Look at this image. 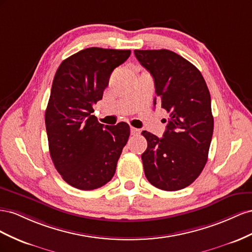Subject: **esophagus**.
I'll return each instance as SVG.
<instances>
[{"label": "esophagus", "mask_w": 252, "mask_h": 252, "mask_svg": "<svg viewBox=\"0 0 252 252\" xmlns=\"http://www.w3.org/2000/svg\"><path fill=\"white\" fill-rule=\"evenodd\" d=\"M139 134H140V131L138 130V128H136V127L131 126V135H133V136H137V135H139Z\"/></svg>", "instance_id": "obj_1"}]
</instances>
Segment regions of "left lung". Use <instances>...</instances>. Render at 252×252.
Here are the masks:
<instances>
[{
    "label": "left lung",
    "mask_w": 252,
    "mask_h": 252,
    "mask_svg": "<svg viewBox=\"0 0 252 252\" xmlns=\"http://www.w3.org/2000/svg\"><path fill=\"white\" fill-rule=\"evenodd\" d=\"M134 54L152 75L157 103L169 114L162 138L141 133L148 141L141 155L146 177L158 189H184L208 160L213 134L209 90L200 71L174 52L136 49Z\"/></svg>",
    "instance_id": "obj_1"
}]
</instances>
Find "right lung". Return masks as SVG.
<instances>
[{
    "instance_id": "right-lung-1",
    "label": "right lung",
    "mask_w": 252,
    "mask_h": 252,
    "mask_svg": "<svg viewBox=\"0 0 252 252\" xmlns=\"http://www.w3.org/2000/svg\"><path fill=\"white\" fill-rule=\"evenodd\" d=\"M130 55V49L85 48L56 71L45 112L49 153L62 178L79 190L111 181L130 136L126 122L103 126L92 115L112 71Z\"/></svg>"
}]
</instances>
